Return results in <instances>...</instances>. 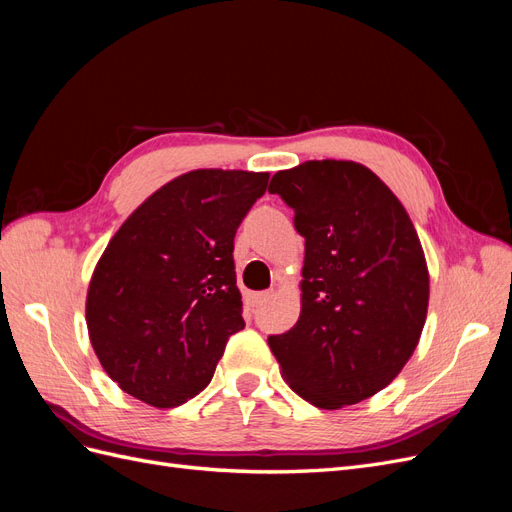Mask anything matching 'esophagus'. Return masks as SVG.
Masks as SVG:
<instances>
[{
  "mask_svg": "<svg viewBox=\"0 0 512 512\" xmlns=\"http://www.w3.org/2000/svg\"><path fill=\"white\" fill-rule=\"evenodd\" d=\"M269 297H271V292H254V294H250V303H252V307H260Z\"/></svg>",
  "mask_w": 512,
  "mask_h": 512,
  "instance_id": "obj_1",
  "label": "esophagus"
}]
</instances>
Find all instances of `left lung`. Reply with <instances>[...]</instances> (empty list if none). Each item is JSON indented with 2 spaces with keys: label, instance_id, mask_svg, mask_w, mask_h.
I'll list each match as a JSON object with an SVG mask.
<instances>
[{
  "label": "left lung",
  "instance_id": "left-lung-1",
  "mask_svg": "<svg viewBox=\"0 0 512 512\" xmlns=\"http://www.w3.org/2000/svg\"><path fill=\"white\" fill-rule=\"evenodd\" d=\"M269 192L294 211L305 239L301 316L269 348L282 374L316 408L376 395L421 337L429 273L397 196L369 168L309 160L275 173Z\"/></svg>",
  "mask_w": 512,
  "mask_h": 512
}]
</instances>
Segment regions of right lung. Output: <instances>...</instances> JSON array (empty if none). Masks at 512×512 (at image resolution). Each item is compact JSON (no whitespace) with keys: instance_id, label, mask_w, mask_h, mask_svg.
Returning a JSON list of instances; mask_svg holds the SVG:
<instances>
[{"instance_id":"obj_1","label":"right lung","mask_w":512,"mask_h":512,"mask_svg":"<svg viewBox=\"0 0 512 512\" xmlns=\"http://www.w3.org/2000/svg\"><path fill=\"white\" fill-rule=\"evenodd\" d=\"M267 183L269 173L192 170L115 232L89 282L87 329L121 391L175 408L211 382L245 327L232 250Z\"/></svg>"}]
</instances>
